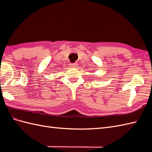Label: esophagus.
I'll return each instance as SVG.
<instances>
[{
	"mask_svg": "<svg viewBox=\"0 0 152 152\" xmlns=\"http://www.w3.org/2000/svg\"><path fill=\"white\" fill-rule=\"evenodd\" d=\"M70 66H71V67L74 68V67L78 66V64H77L76 63H70Z\"/></svg>",
	"mask_w": 152,
	"mask_h": 152,
	"instance_id": "1",
	"label": "esophagus"
}]
</instances>
